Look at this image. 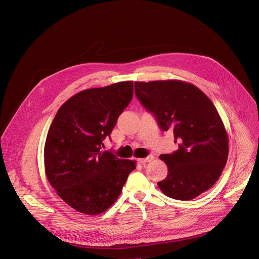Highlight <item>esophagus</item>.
<instances>
[{
    "label": "esophagus",
    "mask_w": 259,
    "mask_h": 259,
    "mask_svg": "<svg viewBox=\"0 0 259 259\" xmlns=\"http://www.w3.org/2000/svg\"><path fill=\"white\" fill-rule=\"evenodd\" d=\"M153 158H154V156H153V155H148V156H147V157H145V158H139V159H138V161H139V162H141V164H145V162L151 161Z\"/></svg>",
    "instance_id": "34e87169"
}]
</instances>
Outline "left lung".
Wrapping results in <instances>:
<instances>
[{
  "label": "left lung",
  "mask_w": 259,
  "mask_h": 259,
  "mask_svg": "<svg viewBox=\"0 0 259 259\" xmlns=\"http://www.w3.org/2000/svg\"><path fill=\"white\" fill-rule=\"evenodd\" d=\"M135 95L161 131H173L179 149L160 159L167 178L157 185L165 195L190 200L220 179L228 158V135L215 106L192 84L181 80L135 81Z\"/></svg>",
  "instance_id": "8db88e82"
}]
</instances>
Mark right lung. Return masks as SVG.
I'll list each match as a JSON object with an SVG mask.
<instances>
[{
  "instance_id": "add662e5",
  "label": "right lung",
  "mask_w": 259,
  "mask_h": 259,
  "mask_svg": "<svg viewBox=\"0 0 259 259\" xmlns=\"http://www.w3.org/2000/svg\"><path fill=\"white\" fill-rule=\"evenodd\" d=\"M133 97L132 81L80 91L54 116L45 143L47 179L74 210L98 215L119 196L135 161L102 151Z\"/></svg>"
}]
</instances>
